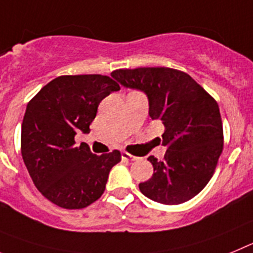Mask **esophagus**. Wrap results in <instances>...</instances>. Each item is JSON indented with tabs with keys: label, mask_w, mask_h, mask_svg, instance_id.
<instances>
[{
	"label": "esophagus",
	"mask_w": 253,
	"mask_h": 253,
	"mask_svg": "<svg viewBox=\"0 0 253 253\" xmlns=\"http://www.w3.org/2000/svg\"><path fill=\"white\" fill-rule=\"evenodd\" d=\"M122 159H124V160H136V156H133V155H131V154H128V152L127 151H122Z\"/></svg>",
	"instance_id": "obj_1"
}]
</instances>
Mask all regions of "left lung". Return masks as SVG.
Wrapping results in <instances>:
<instances>
[{"instance_id": "1", "label": "left lung", "mask_w": 253, "mask_h": 253, "mask_svg": "<svg viewBox=\"0 0 253 253\" xmlns=\"http://www.w3.org/2000/svg\"><path fill=\"white\" fill-rule=\"evenodd\" d=\"M111 76L127 88L143 90L149 115L165 126L164 160L154 166L151 179L138 185L141 193L166 206L188 202L204 189L223 151L219 107L192 77L165 67L117 69Z\"/></svg>"}]
</instances>
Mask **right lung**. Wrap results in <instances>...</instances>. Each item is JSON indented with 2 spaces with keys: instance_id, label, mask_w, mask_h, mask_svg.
Segmentation results:
<instances>
[{
  "instance_id": "right-lung-1",
  "label": "right lung",
  "mask_w": 253,
  "mask_h": 253,
  "mask_svg": "<svg viewBox=\"0 0 253 253\" xmlns=\"http://www.w3.org/2000/svg\"><path fill=\"white\" fill-rule=\"evenodd\" d=\"M116 90L120 84L107 76H60L27 103L22 159L39 192L55 206L82 209L94 203L121 161L118 150L94 155L87 143L74 141L77 132H89L102 99Z\"/></svg>"
}]
</instances>
